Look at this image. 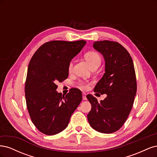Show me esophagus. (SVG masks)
Segmentation results:
<instances>
[{
    "label": "esophagus",
    "instance_id": "esophagus-1",
    "mask_svg": "<svg viewBox=\"0 0 157 157\" xmlns=\"http://www.w3.org/2000/svg\"><path fill=\"white\" fill-rule=\"evenodd\" d=\"M86 96V94H85V93H82V99H84V100H86V99H87Z\"/></svg>",
    "mask_w": 157,
    "mask_h": 157
}]
</instances>
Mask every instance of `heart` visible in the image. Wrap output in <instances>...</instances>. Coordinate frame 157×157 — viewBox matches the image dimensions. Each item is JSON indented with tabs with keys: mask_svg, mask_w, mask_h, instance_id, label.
<instances>
[{
	"mask_svg": "<svg viewBox=\"0 0 157 157\" xmlns=\"http://www.w3.org/2000/svg\"><path fill=\"white\" fill-rule=\"evenodd\" d=\"M85 58L88 61V62L91 66V67H95V66H99L101 64V56L96 51H88L84 55ZM73 61H71L68 65V70L69 71H71L73 69ZM78 87L82 90H86L89 88V84L85 83L82 81H79L78 83Z\"/></svg>",
	"mask_w": 157,
	"mask_h": 157,
	"instance_id": "b5f03b06",
	"label": "heart"
}]
</instances>
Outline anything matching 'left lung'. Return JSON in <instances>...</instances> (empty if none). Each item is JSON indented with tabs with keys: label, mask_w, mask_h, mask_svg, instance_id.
<instances>
[{
	"label": "left lung",
	"mask_w": 157,
	"mask_h": 157,
	"mask_svg": "<svg viewBox=\"0 0 157 157\" xmlns=\"http://www.w3.org/2000/svg\"><path fill=\"white\" fill-rule=\"evenodd\" d=\"M93 46L105 61V73L94 91L106 94L107 97L98 102L92 95H87L92 105L87 118L94 130L111 134L124 124L134 104L137 91L134 65L128 52L117 42L96 41Z\"/></svg>",
	"instance_id": "1"
}]
</instances>
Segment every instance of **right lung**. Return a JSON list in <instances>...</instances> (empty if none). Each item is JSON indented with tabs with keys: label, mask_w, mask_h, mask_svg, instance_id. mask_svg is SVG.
Segmentation results:
<instances>
[{
	"label": "right lung",
	"mask_w": 157,
	"mask_h": 157,
	"mask_svg": "<svg viewBox=\"0 0 157 157\" xmlns=\"http://www.w3.org/2000/svg\"><path fill=\"white\" fill-rule=\"evenodd\" d=\"M86 43L83 40L47 42L30 61L25 86L27 107L33 124L46 135H55L65 129L82 101L80 90L71 88L62 96L56 91V83L67 78L69 63Z\"/></svg>",
	"instance_id": "add662e5"
}]
</instances>
